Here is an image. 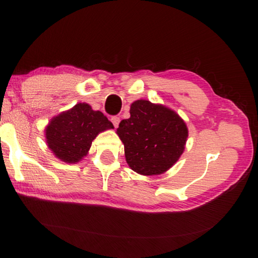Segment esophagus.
I'll list each match as a JSON object with an SVG mask.
<instances>
[{
  "label": "esophagus",
  "instance_id": "esophagus-1",
  "mask_svg": "<svg viewBox=\"0 0 258 258\" xmlns=\"http://www.w3.org/2000/svg\"><path fill=\"white\" fill-rule=\"evenodd\" d=\"M110 121L112 122V124H114L115 128H117V126H118V123H119V117H118V116H112Z\"/></svg>",
  "mask_w": 258,
  "mask_h": 258
}]
</instances>
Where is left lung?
<instances>
[{
    "label": "left lung",
    "mask_w": 258,
    "mask_h": 258,
    "mask_svg": "<svg viewBox=\"0 0 258 258\" xmlns=\"http://www.w3.org/2000/svg\"><path fill=\"white\" fill-rule=\"evenodd\" d=\"M130 169L143 176L168 171L185 149L188 126L177 112L163 104L137 100L130 105V117L117 130Z\"/></svg>",
    "instance_id": "left-lung-1"
}]
</instances>
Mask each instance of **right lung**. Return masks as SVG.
I'll return each instance as SVG.
<instances>
[{"instance_id": "obj_1", "label": "right lung", "mask_w": 258, "mask_h": 258, "mask_svg": "<svg viewBox=\"0 0 258 258\" xmlns=\"http://www.w3.org/2000/svg\"><path fill=\"white\" fill-rule=\"evenodd\" d=\"M109 129H114L112 123L83 102L54 116L45 126L44 136L56 158L75 164L87 156L98 134Z\"/></svg>"}]
</instances>
